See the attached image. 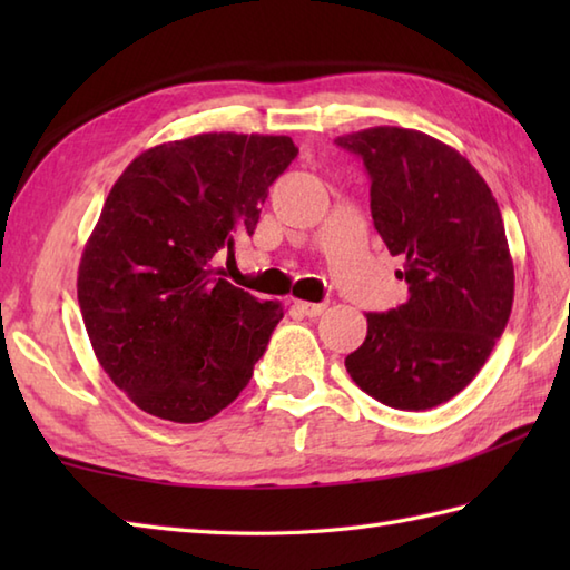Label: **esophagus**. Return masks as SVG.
<instances>
[{
    "label": "esophagus",
    "mask_w": 570,
    "mask_h": 570,
    "mask_svg": "<svg viewBox=\"0 0 570 570\" xmlns=\"http://www.w3.org/2000/svg\"><path fill=\"white\" fill-rule=\"evenodd\" d=\"M294 308L298 313H304V316H308V318H316L328 306H325V304H308V301H294Z\"/></svg>",
    "instance_id": "34e87169"
}]
</instances>
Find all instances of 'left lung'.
Masks as SVG:
<instances>
[{
    "label": "left lung",
    "mask_w": 570,
    "mask_h": 570,
    "mask_svg": "<svg viewBox=\"0 0 570 570\" xmlns=\"http://www.w3.org/2000/svg\"><path fill=\"white\" fill-rule=\"evenodd\" d=\"M335 144L365 164L374 229L409 284L406 304L367 313L345 367L386 406L433 409L475 380L510 321L514 264L498 200L465 156L423 131L372 127Z\"/></svg>",
    "instance_id": "8db88e82"
}]
</instances>
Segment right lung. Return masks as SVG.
I'll use <instances>...</instances> for the list:
<instances>
[{
  "mask_svg": "<svg viewBox=\"0 0 570 570\" xmlns=\"http://www.w3.org/2000/svg\"><path fill=\"white\" fill-rule=\"evenodd\" d=\"M292 137L210 131L131 161L82 249L78 304L107 377L151 416L200 423L233 404L284 318L213 269L254 235Z\"/></svg>",
  "mask_w": 570,
  "mask_h": 570,
  "instance_id": "add662e5",
  "label": "right lung"
}]
</instances>
